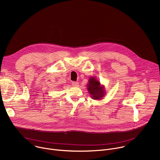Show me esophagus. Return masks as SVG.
<instances>
[{"mask_svg":"<svg viewBox=\"0 0 160 160\" xmlns=\"http://www.w3.org/2000/svg\"><path fill=\"white\" fill-rule=\"evenodd\" d=\"M72 85L73 87H78V82H72Z\"/></svg>","mask_w":160,"mask_h":160,"instance_id":"obj_1","label":"esophagus"}]
</instances>
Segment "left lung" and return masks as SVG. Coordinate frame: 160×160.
Segmentation results:
<instances>
[{
  "mask_svg": "<svg viewBox=\"0 0 160 160\" xmlns=\"http://www.w3.org/2000/svg\"><path fill=\"white\" fill-rule=\"evenodd\" d=\"M87 86L90 97L93 99H102L105 96L106 91L104 90V87L102 85L100 82L95 77H90Z\"/></svg>",
  "mask_w": 160,
  "mask_h": 160,
  "instance_id": "obj_1",
  "label": "left lung"
}]
</instances>
